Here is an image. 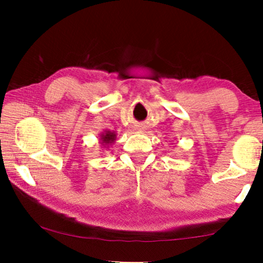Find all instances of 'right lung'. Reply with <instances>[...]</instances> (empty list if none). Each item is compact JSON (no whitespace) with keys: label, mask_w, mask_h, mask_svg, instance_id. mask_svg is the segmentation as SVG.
I'll use <instances>...</instances> for the list:
<instances>
[{"label":"right lung","mask_w":263,"mask_h":263,"mask_svg":"<svg viewBox=\"0 0 263 263\" xmlns=\"http://www.w3.org/2000/svg\"><path fill=\"white\" fill-rule=\"evenodd\" d=\"M116 138H117V135H116L115 131H104L100 135V142H101V147H106L109 148L110 145H112Z\"/></svg>","instance_id":"obj_1"}]
</instances>
